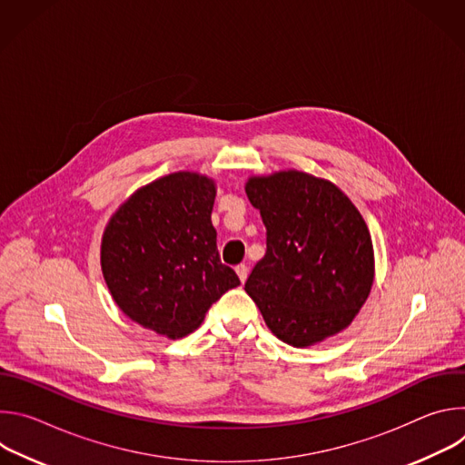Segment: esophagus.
Here are the masks:
<instances>
[{
    "label": "esophagus",
    "mask_w": 465,
    "mask_h": 465,
    "mask_svg": "<svg viewBox=\"0 0 465 465\" xmlns=\"http://www.w3.org/2000/svg\"><path fill=\"white\" fill-rule=\"evenodd\" d=\"M235 272H237L241 283H244L246 278H248V267H246V264H239V267H235Z\"/></svg>",
    "instance_id": "esophagus-1"
}]
</instances>
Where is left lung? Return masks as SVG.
<instances>
[{"mask_svg": "<svg viewBox=\"0 0 465 465\" xmlns=\"http://www.w3.org/2000/svg\"><path fill=\"white\" fill-rule=\"evenodd\" d=\"M244 191L267 226V253L244 283L264 323L294 348L335 337L375 280L361 212L333 182L296 169L250 176Z\"/></svg>", "mask_w": 465, "mask_h": 465, "instance_id": "left-lung-1", "label": "left lung"}]
</instances>
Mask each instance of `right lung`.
Masks as SVG:
<instances>
[{
    "label": "right lung",
    "mask_w": 465,
    "mask_h": 465,
    "mask_svg": "<svg viewBox=\"0 0 465 465\" xmlns=\"http://www.w3.org/2000/svg\"><path fill=\"white\" fill-rule=\"evenodd\" d=\"M213 178L178 171L132 193L101 239V271L132 322L176 341L204 322L237 274L221 262L212 210Z\"/></svg>",
    "instance_id": "add662e5"
}]
</instances>
